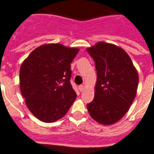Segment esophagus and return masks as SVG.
<instances>
[{"instance_id":"esophagus-1","label":"esophagus","mask_w":154,"mask_h":154,"mask_svg":"<svg viewBox=\"0 0 154 154\" xmlns=\"http://www.w3.org/2000/svg\"><path fill=\"white\" fill-rule=\"evenodd\" d=\"M79 89L80 92H82V91L84 90V85H80L79 86Z\"/></svg>"}]
</instances>
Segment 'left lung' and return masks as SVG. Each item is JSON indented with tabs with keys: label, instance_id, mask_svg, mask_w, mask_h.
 <instances>
[{
	"label": "left lung",
	"instance_id": "obj_1",
	"mask_svg": "<svg viewBox=\"0 0 154 154\" xmlns=\"http://www.w3.org/2000/svg\"><path fill=\"white\" fill-rule=\"evenodd\" d=\"M86 51L97 72L95 96L87 109L100 124H113L123 117L135 99L138 72L129 55L119 46L99 42Z\"/></svg>",
	"mask_w": 154,
	"mask_h": 154
}]
</instances>
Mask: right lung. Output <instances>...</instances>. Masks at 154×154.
I'll return each mask as SVG.
<instances>
[{
  "instance_id": "add662e5",
  "label": "right lung",
  "mask_w": 154,
  "mask_h": 154,
  "mask_svg": "<svg viewBox=\"0 0 154 154\" xmlns=\"http://www.w3.org/2000/svg\"><path fill=\"white\" fill-rule=\"evenodd\" d=\"M77 48L45 44L36 48L20 68V88L30 112L45 123L60 119L76 99L70 83Z\"/></svg>"
}]
</instances>
